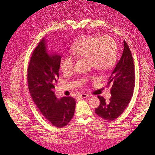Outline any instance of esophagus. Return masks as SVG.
Segmentation results:
<instances>
[{"instance_id": "34e87169", "label": "esophagus", "mask_w": 155, "mask_h": 155, "mask_svg": "<svg viewBox=\"0 0 155 155\" xmlns=\"http://www.w3.org/2000/svg\"><path fill=\"white\" fill-rule=\"evenodd\" d=\"M79 96L82 97V98H86V97H88L89 95L88 94H86V93H82V94H79Z\"/></svg>"}]
</instances>
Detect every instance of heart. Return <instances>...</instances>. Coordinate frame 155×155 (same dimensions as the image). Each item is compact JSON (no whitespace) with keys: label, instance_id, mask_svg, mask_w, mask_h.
I'll list each match as a JSON object with an SVG mask.
<instances>
[{"label":"heart","instance_id":"b5f03b06","mask_svg":"<svg viewBox=\"0 0 155 155\" xmlns=\"http://www.w3.org/2000/svg\"><path fill=\"white\" fill-rule=\"evenodd\" d=\"M70 50L75 58H87L92 67L100 71L110 70L116 60V43L107 35L82 36L72 44ZM73 56L70 54L62 55L60 66L63 72L72 71L74 64Z\"/></svg>","mask_w":155,"mask_h":155}]
</instances>
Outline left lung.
Instances as JSON below:
<instances>
[{
  "instance_id": "1",
  "label": "left lung",
  "mask_w": 155,
  "mask_h": 155,
  "mask_svg": "<svg viewBox=\"0 0 155 155\" xmlns=\"http://www.w3.org/2000/svg\"><path fill=\"white\" fill-rule=\"evenodd\" d=\"M123 54L116 65L108 81L107 87L112 86L111 97L105 101L104 97L97 96L100 104L95 109L97 116L112 121L123 113L133 94L135 83L134 61L130 48L124 40Z\"/></svg>"
}]
</instances>
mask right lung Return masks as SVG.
I'll list each match as a JSON object with an SVG mask.
<instances>
[{
    "instance_id": "right-lung-1",
    "label": "right lung",
    "mask_w": 155,
    "mask_h": 155,
    "mask_svg": "<svg viewBox=\"0 0 155 155\" xmlns=\"http://www.w3.org/2000/svg\"><path fill=\"white\" fill-rule=\"evenodd\" d=\"M61 56L49 53L43 38L31 57L28 68V85L30 95L40 112L56 127L67 125L73 118L76 101L72 97L60 99L54 92L59 79Z\"/></svg>"
}]
</instances>
